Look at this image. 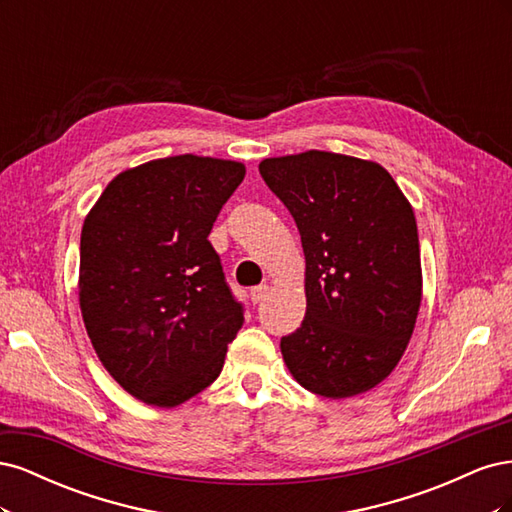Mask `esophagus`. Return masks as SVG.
<instances>
[{
  "label": "esophagus",
  "instance_id": "esophagus-1",
  "mask_svg": "<svg viewBox=\"0 0 512 512\" xmlns=\"http://www.w3.org/2000/svg\"><path fill=\"white\" fill-rule=\"evenodd\" d=\"M267 294H269V286H267V284H260V286H254V288L250 290V299H252L254 305H258V303L265 301Z\"/></svg>",
  "mask_w": 512,
  "mask_h": 512
}]
</instances>
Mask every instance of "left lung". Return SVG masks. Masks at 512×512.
<instances>
[{
	"label": "left lung",
	"mask_w": 512,
	"mask_h": 512,
	"mask_svg": "<svg viewBox=\"0 0 512 512\" xmlns=\"http://www.w3.org/2000/svg\"><path fill=\"white\" fill-rule=\"evenodd\" d=\"M260 175L297 222L307 309L284 335L303 389L342 399L374 389L404 354L421 307L414 211L376 162L305 151L262 160Z\"/></svg>",
	"instance_id": "1"
}]
</instances>
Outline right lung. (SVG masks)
Returning <instances> with one entry per match:
<instances>
[{"label":"right lung","instance_id":"add662e5","mask_svg":"<svg viewBox=\"0 0 512 512\" xmlns=\"http://www.w3.org/2000/svg\"><path fill=\"white\" fill-rule=\"evenodd\" d=\"M243 177L230 160H153L117 175L85 218V329L108 374L145 404L173 408L205 391L243 327L207 239Z\"/></svg>","mask_w":512,"mask_h":512}]
</instances>
